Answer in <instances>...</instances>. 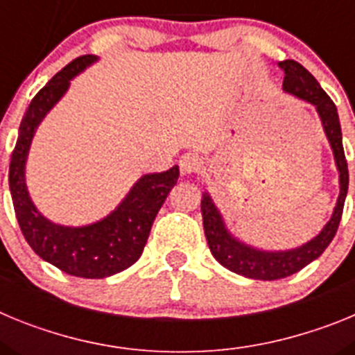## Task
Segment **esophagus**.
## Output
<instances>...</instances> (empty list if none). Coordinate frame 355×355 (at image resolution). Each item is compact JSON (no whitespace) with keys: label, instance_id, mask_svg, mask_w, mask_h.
<instances>
[{"label":"esophagus","instance_id":"34e87169","mask_svg":"<svg viewBox=\"0 0 355 355\" xmlns=\"http://www.w3.org/2000/svg\"><path fill=\"white\" fill-rule=\"evenodd\" d=\"M200 167H202V158H200V156L193 155V153H187V155L181 156L180 168H181V174L183 175L199 172Z\"/></svg>","mask_w":355,"mask_h":355}]
</instances>
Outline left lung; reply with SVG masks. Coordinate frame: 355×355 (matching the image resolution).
Returning <instances> with one entry per match:
<instances>
[{"label":"left lung","instance_id":"left-lung-1","mask_svg":"<svg viewBox=\"0 0 355 355\" xmlns=\"http://www.w3.org/2000/svg\"><path fill=\"white\" fill-rule=\"evenodd\" d=\"M279 67L284 71L283 90L291 94L297 99L309 103L316 108L322 128L331 144L336 168L340 172V196H338L336 206L332 211L331 218L324 229L316 234L313 240L306 241L304 245L290 250H263L243 243L236 236L229 233L220 211L215 206L208 192L202 193L200 200V211H202V225L208 240L209 250L213 258L225 266L227 270L249 279H259V281H275L284 279L295 272L302 270L304 266L315 261L322 256L340 225L341 215H343L345 197L349 192V167L345 159L343 140H341V126L338 117L336 105L331 101V97L324 92L318 81L315 80L311 72L304 69L299 62L284 60L279 62Z\"/></svg>","mask_w":355,"mask_h":355}]
</instances>
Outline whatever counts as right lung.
<instances>
[{
	"label": "right lung",
	"instance_id": "add662e5",
	"mask_svg": "<svg viewBox=\"0 0 355 355\" xmlns=\"http://www.w3.org/2000/svg\"><path fill=\"white\" fill-rule=\"evenodd\" d=\"M97 62L85 55L65 65L39 90L24 114L8 168V187L19 227L30 247L44 261L69 275L103 279L126 270L142 256L150 227L159 208L180 178V167L142 175L131 187L121 205L101 220L89 225H60L35 208L26 187V159L31 140L42 119L67 92L71 80Z\"/></svg>",
	"mask_w": 355,
	"mask_h": 355
}]
</instances>
